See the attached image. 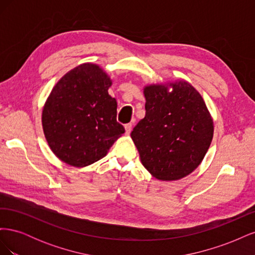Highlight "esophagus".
Instances as JSON below:
<instances>
[{
  "mask_svg": "<svg viewBox=\"0 0 255 255\" xmlns=\"http://www.w3.org/2000/svg\"><path fill=\"white\" fill-rule=\"evenodd\" d=\"M125 128H126V134L128 135L130 133V130H132V125H130V123H128V125H126Z\"/></svg>",
  "mask_w": 255,
  "mask_h": 255,
  "instance_id": "1",
  "label": "esophagus"
}]
</instances>
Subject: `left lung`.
<instances>
[{"instance_id":"left-lung-1","label":"left lung","mask_w":255,"mask_h":255,"mask_svg":"<svg viewBox=\"0 0 255 255\" xmlns=\"http://www.w3.org/2000/svg\"><path fill=\"white\" fill-rule=\"evenodd\" d=\"M145 116L130 137L141 164L159 181H177L202 163L214 121L200 92L184 80L143 88Z\"/></svg>"}]
</instances>
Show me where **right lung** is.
I'll return each mask as SVG.
<instances>
[{
    "label": "right lung",
    "mask_w": 255,
    "mask_h": 255,
    "mask_svg": "<svg viewBox=\"0 0 255 255\" xmlns=\"http://www.w3.org/2000/svg\"><path fill=\"white\" fill-rule=\"evenodd\" d=\"M113 81L99 65L85 63L67 72L44 103L41 122L52 152L64 163L83 168L103 158L125 133L117 122Z\"/></svg>",
    "instance_id": "1"
}]
</instances>
